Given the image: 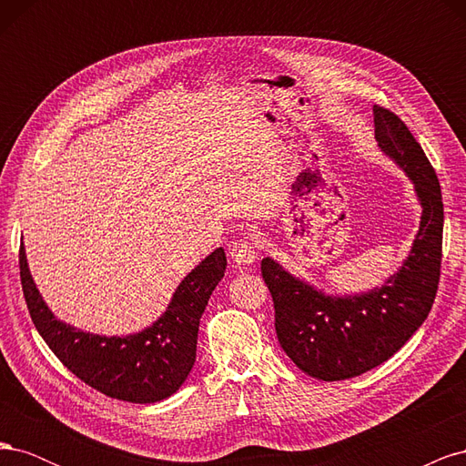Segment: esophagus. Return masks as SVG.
<instances>
[{"instance_id": "obj_1", "label": "esophagus", "mask_w": 466, "mask_h": 466, "mask_svg": "<svg viewBox=\"0 0 466 466\" xmlns=\"http://www.w3.org/2000/svg\"><path fill=\"white\" fill-rule=\"evenodd\" d=\"M229 255H231V258H233L237 264L247 266V264H252V262L257 260V257H258V247H257L255 241H252L250 237H241V238H237V241L231 243Z\"/></svg>"}]
</instances>
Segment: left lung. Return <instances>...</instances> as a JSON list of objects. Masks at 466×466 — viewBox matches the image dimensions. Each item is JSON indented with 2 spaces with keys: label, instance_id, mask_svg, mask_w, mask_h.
Listing matches in <instances>:
<instances>
[{
  "label": "left lung",
  "instance_id": "1",
  "mask_svg": "<svg viewBox=\"0 0 466 466\" xmlns=\"http://www.w3.org/2000/svg\"><path fill=\"white\" fill-rule=\"evenodd\" d=\"M373 116L379 147L412 178L424 209L400 270L365 295L329 298L272 258L260 262L279 346L303 373L322 380L358 377L397 354L428 319L440 286L443 200L435 168L392 110L375 105Z\"/></svg>",
  "mask_w": 466,
  "mask_h": 466
}]
</instances>
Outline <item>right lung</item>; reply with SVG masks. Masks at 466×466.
Masks as SVG:
<instances>
[{"instance_id":"add662e5","label":"right lung","mask_w":466,"mask_h":466,"mask_svg":"<svg viewBox=\"0 0 466 466\" xmlns=\"http://www.w3.org/2000/svg\"><path fill=\"white\" fill-rule=\"evenodd\" d=\"M225 266L223 248L214 250L182 279L171 305L153 327L134 336L106 338L76 330L54 319L26 268L23 245L19 248L26 309L56 358L95 390L139 404L171 397L185 383L196 360L200 317Z\"/></svg>"}]
</instances>
